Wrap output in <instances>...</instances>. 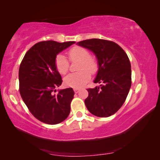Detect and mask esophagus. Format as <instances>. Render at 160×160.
Here are the masks:
<instances>
[{
    "label": "esophagus",
    "instance_id": "34e87169",
    "mask_svg": "<svg viewBox=\"0 0 160 160\" xmlns=\"http://www.w3.org/2000/svg\"><path fill=\"white\" fill-rule=\"evenodd\" d=\"M73 90H74V92H75V93H78V92H79L80 89L79 88H74Z\"/></svg>",
    "mask_w": 160,
    "mask_h": 160
}]
</instances>
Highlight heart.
Here are the masks:
<instances>
[{"instance_id":"1","label":"heart","mask_w":160,"mask_h":160,"mask_svg":"<svg viewBox=\"0 0 160 160\" xmlns=\"http://www.w3.org/2000/svg\"><path fill=\"white\" fill-rule=\"evenodd\" d=\"M68 55L72 61H80L78 65L79 72L70 73L64 78L65 86L79 88L87 84L90 79V74L97 71L98 65L93 59L91 58V54L88 50L82 47H73L68 51ZM57 71L62 75H64L68 71L69 62L65 55L59 54L54 61Z\"/></svg>"}]
</instances>
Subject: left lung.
<instances>
[{
    "instance_id": "8db88e82",
    "label": "left lung",
    "mask_w": 160,
    "mask_h": 160,
    "mask_svg": "<svg viewBox=\"0 0 160 160\" xmlns=\"http://www.w3.org/2000/svg\"><path fill=\"white\" fill-rule=\"evenodd\" d=\"M77 44L95 54L98 71L94 83L100 84L87 89L84 100L87 109L98 117L114 114L124 104L131 87V65L125 52L113 41L92 38Z\"/></svg>"
}]
</instances>
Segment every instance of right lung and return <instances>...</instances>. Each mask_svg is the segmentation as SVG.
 <instances>
[{
  "label": "right lung",
  "instance_id": "obj_1",
  "mask_svg": "<svg viewBox=\"0 0 160 160\" xmlns=\"http://www.w3.org/2000/svg\"><path fill=\"white\" fill-rule=\"evenodd\" d=\"M75 41H54L37 43L27 52L19 70V92L30 113L43 123L64 121L71 111L74 92L72 88H55L62 84L54 61L58 54Z\"/></svg>",
  "mask_w": 160,
  "mask_h": 160
}]
</instances>
